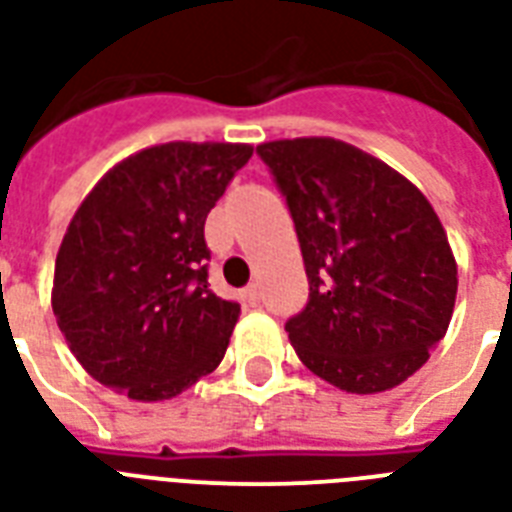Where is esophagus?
<instances>
[{
	"label": "esophagus",
	"instance_id": "34e87169",
	"mask_svg": "<svg viewBox=\"0 0 512 512\" xmlns=\"http://www.w3.org/2000/svg\"><path fill=\"white\" fill-rule=\"evenodd\" d=\"M241 300L247 305L260 303V287H257V284H249L247 289H241Z\"/></svg>",
	"mask_w": 512,
	"mask_h": 512
}]
</instances>
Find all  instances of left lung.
<instances>
[{
    "label": "left lung",
    "mask_w": 512,
    "mask_h": 512,
    "mask_svg": "<svg viewBox=\"0 0 512 512\" xmlns=\"http://www.w3.org/2000/svg\"><path fill=\"white\" fill-rule=\"evenodd\" d=\"M295 223L308 303L284 324L297 356L348 393L396 388L441 342L457 263L428 199L332 138L257 146Z\"/></svg>",
    "instance_id": "8db88e82"
}]
</instances>
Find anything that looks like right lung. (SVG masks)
I'll return each mask as SVG.
<instances>
[{
	"label": "right lung",
	"instance_id": "right-lung-1",
	"mask_svg": "<svg viewBox=\"0 0 512 512\" xmlns=\"http://www.w3.org/2000/svg\"><path fill=\"white\" fill-rule=\"evenodd\" d=\"M249 156L239 143L146 148L76 209L55 260L52 311L100 385L162 401L223 361L241 308L209 289L204 223Z\"/></svg>",
	"mask_w": 512,
	"mask_h": 512
}]
</instances>
